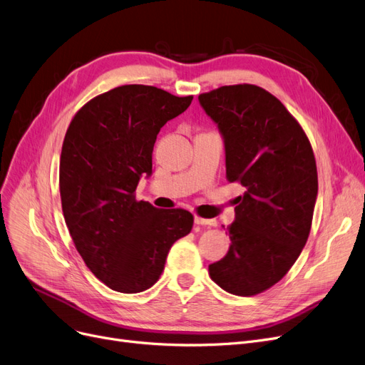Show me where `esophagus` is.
I'll return each instance as SVG.
<instances>
[{"instance_id":"34e87169","label":"esophagus","mask_w":365,"mask_h":365,"mask_svg":"<svg viewBox=\"0 0 365 365\" xmlns=\"http://www.w3.org/2000/svg\"><path fill=\"white\" fill-rule=\"evenodd\" d=\"M195 223L202 225V226H217V222L212 220V218H202L199 215L195 217Z\"/></svg>"}]
</instances>
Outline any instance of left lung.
Masks as SVG:
<instances>
[{
	"label": "left lung",
	"mask_w": 365,
	"mask_h": 365,
	"mask_svg": "<svg viewBox=\"0 0 365 365\" xmlns=\"http://www.w3.org/2000/svg\"><path fill=\"white\" fill-rule=\"evenodd\" d=\"M225 139L226 178L245 187L230 245L208 267L226 292L253 297L279 283L310 235L317 196L313 148L282 101L250 83L199 96Z\"/></svg>",
	"instance_id": "left-lung-1"
}]
</instances>
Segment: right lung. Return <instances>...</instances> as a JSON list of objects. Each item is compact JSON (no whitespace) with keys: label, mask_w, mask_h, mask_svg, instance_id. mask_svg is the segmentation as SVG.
I'll list each match as a JSON object with an SVG mask.
<instances>
[{"label":"right lung","mask_w":365,"mask_h":365,"mask_svg":"<svg viewBox=\"0 0 365 365\" xmlns=\"http://www.w3.org/2000/svg\"><path fill=\"white\" fill-rule=\"evenodd\" d=\"M150 85H123L85 103L67 128L60 158L64 220L85 265L108 287L138 294L162 275L172 244L190 233L193 215L136 200L153 172L157 135L190 106Z\"/></svg>","instance_id":"1"}]
</instances>
